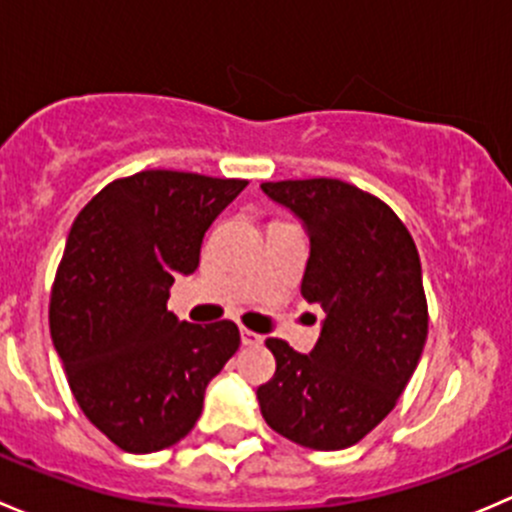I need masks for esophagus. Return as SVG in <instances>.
Instances as JSON below:
<instances>
[{"mask_svg":"<svg viewBox=\"0 0 512 512\" xmlns=\"http://www.w3.org/2000/svg\"><path fill=\"white\" fill-rule=\"evenodd\" d=\"M240 339H242V344H245V347H257V344L262 342L260 334L250 332V329H245V327L240 329Z\"/></svg>","mask_w":512,"mask_h":512,"instance_id":"1","label":"esophagus"}]
</instances>
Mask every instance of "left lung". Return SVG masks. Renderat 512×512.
Listing matches in <instances>:
<instances>
[{"label": "left lung", "mask_w": 512, "mask_h": 512, "mask_svg": "<svg viewBox=\"0 0 512 512\" xmlns=\"http://www.w3.org/2000/svg\"><path fill=\"white\" fill-rule=\"evenodd\" d=\"M262 190L302 220V297L327 314L309 354L265 342L277 369L257 389L262 418L304 448H349L389 416L426 344L414 237L389 205L344 180H280Z\"/></svg>", "instance_id": "8db88e82"}]
</instances>
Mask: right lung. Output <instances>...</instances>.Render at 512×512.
<instances>
[{"instance_id": "1", "label": "right lung", "mask_w": 512, "mask_h": 512, "mask_svg": "<svg viewBox=\"0 0 512 512\" xmlns=\"http://www.w3.org/2000/svg\"><path fill=\"white\" fill-rule=\"evenodd\" d=\"M245 185L143 170L108 183L74 220L51 289V339L81 411L123 451L188 436L210 379L240 347L235 322H180L165 304Z\"/></svg>"}]
</instances>
